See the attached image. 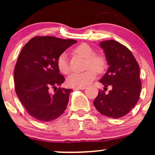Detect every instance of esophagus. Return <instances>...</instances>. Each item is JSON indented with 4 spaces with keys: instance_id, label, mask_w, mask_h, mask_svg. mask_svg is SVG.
<instances>
[{
    "instance_id": "34e87169",
    "label": "esophagus",
    "mask_w": 155,
    "mask_h": 155,
    "mask_svg": "<svg viewBox=\"0 0 155 155\" xmlns=\"http://www.w3.org/2000/svg\"><path fill=\"white\" fill-rule=\"evenodd\" d=\"M77 89H80V90H84V89L86 88V87H76Z\"/></svg>"
}]
</instances>
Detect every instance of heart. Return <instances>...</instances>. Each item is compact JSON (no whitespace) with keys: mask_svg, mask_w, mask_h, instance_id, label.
Here are the masks:
<instances>
[{"mask_svg":"<svg viewBox=\"0 0 155 155\" xmlns=\"http://www.w3.org/2000/svg\"><path fill=\"white\" fill-rule=\"evenodd\" d=\"M73 52L85 58V68L82 73H75L68 78V84L71 87H85L92 82L96 77V72L101 73L107 68V58L103 54L95 53L94 49L86 43H81L76 46ZM57 68L63 74H68L70 72L68 56L66 53H61L56 61Z\"/></svg>","mask_w":155,"mask_h":155,"instance_id":"1","label":"heart"}]
</instances>
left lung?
I'll return each mask as SVG.
<instances>
[{
  "label": "left lung",
  "mask_w": 155,
  "mask_h": 155,
  "mask_svg": "<svg viewBox=\"0 0 155 155\" xmlns=\"http://www.w3.org/2000/svg\"><path fill=\"white\" fill-rule=\"evenodd\" d=\"M109 68L100 82L112 89L109 93L100 89L94 106L102 115L119 118L129 113L138 102L141 91L140 66L132 52L118 41L101 42Z\"/></svg>",
  "instance_id": "left-lung-1"
}]
</instances>
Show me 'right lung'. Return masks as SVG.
<instances>
[{
	"instance_id": "obj_1",
	"label": "right lung",
	"mask_w": 155,
	"mask_h": 155,
	"mask_svg": "<svg viewBox=\"0 0 155 155\" xmlns=\"http://www.w3.org/2000/svg\"><path fill=\"white\" fill-rule=\"evenodd\" d=\"M76 43L74 40L37 36L25 45L18 55L14 70L15 92L28 113L37 121L56 119L68 107L72 89L57 87L65 79L56 61ZM52 89L54 94L51 92Z\"/></svg>"
}]
</instances>
